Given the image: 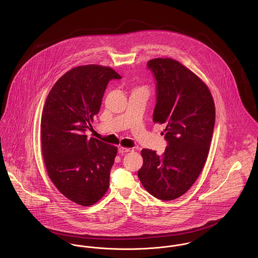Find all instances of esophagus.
<instances>
[{"label": "esophagus", "mask_w": 258, "mask_h": 258, "mask_svg": "<svg viewBox=\"0 0 258 258\" xmlns=\"http://www.w3.org/2000/svg\"><path fill=\"white\" fill-rule=\"evenodd\" d=\"M132 151V149L131 148H124V147H119L118 148V152L120 153V154H125V153H128V152H131Z\"/></svg>", "instance_id": "34e87169"}]
</instances>
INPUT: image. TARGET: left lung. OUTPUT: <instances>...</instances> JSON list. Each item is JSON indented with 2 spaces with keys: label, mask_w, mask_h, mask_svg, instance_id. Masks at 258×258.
<instances>
[{
  "label": "left lung",
  "mask_w": 258,
  "mask_h": 258,
  "mask_svg": "<svg viewBox=\"0 0 258 258\" xmlns=\"http://www.w3.org/2000/svg\"><path fill=\"white\" fill-rule=\"evenodd\" d=\"M147 68L156 80L153 121L166 125L168 146L163 155L142 150L138 177L153 197L172 201L192 185L205 166L216 121L215 103L208 86L179 61L155 58Z\"/></svg>",
  "instance_id": "8db88e82"
}]
</instances>
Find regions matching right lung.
Returning <instances> with one entry per match:
<instances>
[{
	"label": "right lung",
	"instance_id": "right-lung-1",
	"mask_svg": "<svg viewBox=\"0 0 258 258\" xmlns=\"http://www.w3.org/2000/svg\"><path fill=\"white\" fill-rule=\"evenodd\" d=\"M122 78L107 67H77L49 91L41 115V152L51 182L69 200L88 207L109 186L117 148L87 138L108 82Z\"/></svg>",
	"mask_w": 258,
	"mask_h": 258
}]
</instances>
